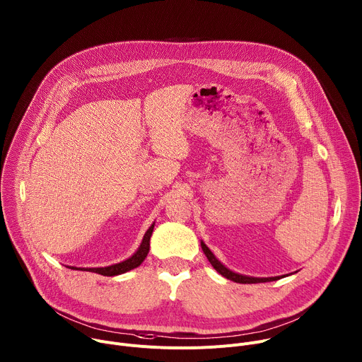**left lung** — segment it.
I'll use <instances>...</instances> for the list:
<instances>
[{
	"label": "left lung",
	"instance_id": "8db88e82",
	"mask_svg": "<svg viewBox=\"0 0 362 362\" xmlns=\"http://www.w3.org/2000/svg\"><path fill=\"white\" fill-rule=\"evenodd\" d=\"M200 246H202V250L203 253L206 255V257H208L211 265L222 275L225 276L226 279H230L233 282H238V284H261V282H271V281H278L281 278H285V275L282 276H272V278H255V276H246V275H240V274H236L230 269H228L223 264H221L216 256L212 253V250L204 245V242H200Z\"/></svg>",
	"mask_w": 362,
	"mask_h": 362
}]
</instances>
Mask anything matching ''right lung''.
I'll return each instance as SVG.
<instances>
[{
  "label": "right lung",
  "instance_id": "add662e5",
  "mask_svg": "<svg viewBox=\"0 0 362 362\" xmlns=\"http://www.w3.org/2000/svg\"><path fill=\"white\" fill-rule=\"evenodd\" d=\"M153 229H154V223L144 233L139 249L129 257V259H126L123 262H119V264H115V265H110V267H105V268H76V267H69V268L70 269H77V271L94 272V274H98V275H103V276H116V275L129 272V271L137 268L146 259V256H147L148 249H150V236L153 233Z\"/></svg>",
  "mask_w": 362,
  "mask_h": 362
}]
</instances>
